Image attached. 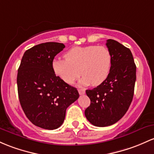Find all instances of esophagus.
<instances>
[{
	"label": "esophagus",
	"instance_id": "1",
	"mask_svg": "<svg viewBox=\"0 0 154 154\" xmlns=\"http://www.w3.org/2000/svg\"><path fill=\"white\" fill-rule=\"evenodd\" d=\"M78 92H79V94H80V95H83V94H85V91L84 90V89H79Z\"/></svg>",
	"mask_w": 154,
	"mask_h": 154
}]
</instances>
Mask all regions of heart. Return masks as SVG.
I'll return each instance as SVG.
<instances>
[{
    "instance_id": "b5f03b06",
    "label": "heart",
    "mask_w": 154,
    "mask_h": 154,
    "mask_svg": "<svg viewBox=\"0 0 154 154\" xmlns=\"http://www.w3.org/2000/svg\"><path fill=\"white\" fill-rule=\"evenodd\" d=\"M64 58L55 59L52 67L55 75L67 84L73 83L81 74V85H100L107 78L112 66L110 52L104 46L72 47Z\"/></svg>"
}]
</instances>
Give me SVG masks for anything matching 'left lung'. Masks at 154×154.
<instances>
[{"label": "left lung", "instance_id": "left-lung-1", "mask_svg": "<svg viewBox=\"0 0 154 154\" xmlns=\"http://www.w3.org/2000/svg\"><path fill=\"white\" fill-rule=\"evenodd\" d=\"M112 56L107 78L91 90H86L91 104L85 110L91 124L99 127L116 124L126 114L133 96L136 81V65L129 48L116 40L106 43Z\"/></svg>", "mask_w": 154, "mask_h": 154}]
</instances>
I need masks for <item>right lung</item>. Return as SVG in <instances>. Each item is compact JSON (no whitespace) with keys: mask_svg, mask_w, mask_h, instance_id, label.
Wrapping results in <instances>:
<instances>
[{"mask_svg":"<svg viewBox=\"0 0 154 154\" xmlns=\"http://www.w3.org/2000/svg\"><path fill=\"white\" fill-rule=\"evenodd\" d=\"M65 45L58 42L39 44L26 50L18 69L17 91L21 107L35 126L58 129L66 111L79 98L76 88L55 75L52 63Z\"/></svg>","mask_w":154,"mask_h":154,"instance_id":"obj_1","label":"right lung"}]
</instances>
